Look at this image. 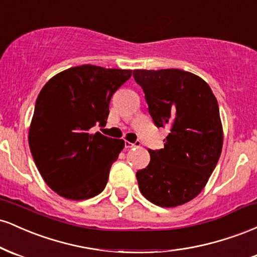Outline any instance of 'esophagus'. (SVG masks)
<instances>
[{
	"label": "esophagus",
	"mask_w": 257,
	"mask_h": 257,
	"mask_svg": "<svg viewBox=\"0 0 257 257\" xmlns=\"http://www.w3.org/2000/svg\"><path fill=\"white\" fill-rule=\"evenodd\" d=\"M124 145H125V147L126 149H131V147H134V146H139L140 145V141L139 140H137L135 141V143H129V141H124Z\"/></svg>",
	"instance_id": "obj_1"
}]
</instances>
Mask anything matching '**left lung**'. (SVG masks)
I'll return each mask as SVG.
<instances>
[{"label":"left lung","instance_id":"1","mask_svg":"<svg viewBox=\"0 0 257 257\" xmlns=\"http://www.w3.org/2000/svg\"><path fill=\"white\" fill-rule=\"evenodd\" d=\"M155 125L167 126L164 149L149 150V166L137 173L140 192L173 208L200 193L222 150L217 100L205 81L179 69L134 70Z\"/></svg>","mask_w":257,"mask_h":257}]
</instances>
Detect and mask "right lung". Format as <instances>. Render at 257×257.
Returning a JSON list of instances; mask_svg holds the SVG:
<instances>
[{
  "label": "right lung",
  "mask_w": 257,
  "mask_h": 257,
  "mask_svg": "<svg viewBox=\"0 0 257 257\" xmlns=\"http://www.w3.org/2000/svg\"><path fill=\"white\" fill-rule=\"evenodd\" d=\"M131 76L132 70L81 65L55 75L38 94L29 145L38 172L59 196L82 200L105 188L124 141L91 128L106 124L112 95Z\"/></svg>",
  "instance_id": "add662e5"
}]
</instances>
